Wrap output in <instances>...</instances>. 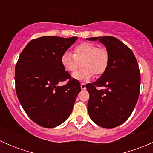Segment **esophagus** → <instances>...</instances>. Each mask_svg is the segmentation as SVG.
I'll return each instance as SVG.
<instances>
[{"label":"esophagus","instance_id":"1","mask_svg":"<svg viewBox=\"0 0 153 153\" xmlns=\"http://www.w3.org/2000/svg\"><path fill=\"white\" fill-rule=\"evenodd\" d=\"M81 89H86V84H84V83H81Z\"/></svg>","mask_w":153,"mask_h":153}]
</instances>
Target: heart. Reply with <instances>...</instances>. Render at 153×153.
<instances>
[{"instance_id":"heart-1","label":"heart","mask_w":153,"mask_h":153,"mask_svg":"<svg viewBox=\"0 0 153 153\" xmlns=\"http://www.w3.org/2000/svg\"><path fill=\"white\" fill-rule=\"evenodd\" d=\"M109 56L105 48L98 47L92 43H81L74 49V54L66 52L61 55L63 67L70 72H75L81 67L84 68L73 75L79 81H88L95 73L102 75L109 65Z\"/></svg>"}]
</instances>
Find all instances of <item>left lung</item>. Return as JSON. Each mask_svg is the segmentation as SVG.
Masks as SVG:
<instances>
[{"label":"left lung","instance_id":"1","mask_svg":"<svg viewBox=\"0 0 153 153\" xmlns=\"http://www.w3.org/2000/svg\"><path fill=\"white\" fill-rule=\"evenodd\" d=\"M99 41L109 56L106 72L96 81L88 84V112L92 121L106 129L122 124L132 114L138 101L141 75L138 62L129 47L115 37L86 38ZM96 86H104L97 90Z\"/></svg>","mask_w":153,"mask_h":153}]
</instances>
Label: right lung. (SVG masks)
Here are the masks:
<instances>
[{
	"instance_id": "add662e5",
	"label": "right lung",
	"mask_w": 153,
	"mask_h": 153,
	"mask_svg": "<svg viewBox=\"0 0 153 153\" xmlns=\"http://www.w3.org/2000/svg\"><path fill=\"white\" fill-rule=\"evenodd\" d=\"M77 37L44 36L26 46L15 66V89L23 109L31 120L45 128L59 126L69 118L77 95L79 81L61 64V55ZM69 79L66 85L60 82Z\"/></svg>"
}]
</instances>
